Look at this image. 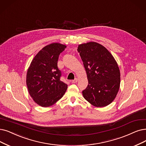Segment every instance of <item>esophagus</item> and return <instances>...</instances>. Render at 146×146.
I'll list each match as a JSON object with an SVG mask.
<instances>
[{"label":"esophagus","mask_w":146,"mask_h":146,"mask_svg":"<svg viewBox=\"0 0 146 146\" xmlns=\"http://www.w3.org/2000/svg\"><path fill=\"white\" fill-rule=\"evenodd\" d=\"M78 78H75V79H74V80H72V83H77V81H78Z\"/></svg>","instance_id":"obj_1"}]
</instances>
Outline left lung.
Instances as JSON below:
<instances>
[{
    "mask_svg": "<svg viewBox=\"0 0 146 146\" xmlns=\"http://www.w3.org/2000/svg\"><path fill=\"white\" fill-rule=\"evenodd\" d=\"M77 51L89 83L82 92L84 99L96 107L108 106L120 87V72L117 62L105 46L95 42L80 44Z\"/></svg>",
    "mask_w": 146,
    "mask_h": 146,
    "instance_id": "left-lung-1",
    "label": "left lung"
}]
</instances>
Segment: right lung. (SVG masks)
Wrapping results in <instances>:
<instances>
[{
	"mask_svg": "<svg viewBox=\"0 0 146 146\" xmlns=\"http://www.w3.org/2000/svg\"><path fill=\"white\" fill-rule=\"evenodd\" d=\"M66 47L57 42L46 45L35 56L27 69L28 92L40 107L53 106L66 91L68 85L60 80L61 72L57 68L59 54Z\"/></svg>",
	"mask_w": 146,
	"mask_h": 146,
	"instance_id": "add662e5",
	"label": "right lung"
}]
</instances>
